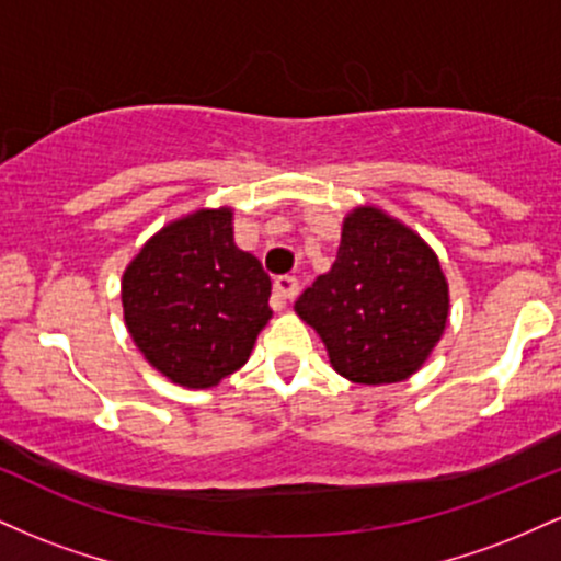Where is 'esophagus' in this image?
I'll list each match as a JSON object with an SVG mask.
<instances>
[{
  "label": "esophagus",
  "mask_w": 561,
  "mask_h": 561,
  "mask_svg": "<svg viewBox=\"0 0 561 561\" xmlns=\"http://www.w3.org/2000/svg\"><path fill=\"white\" fill-rule=\"evenodd\" d=\"M298 289H300V282L295 279V276H289V274L276 276V282H274V295H272L274 311H282V308L287 306V300H293L295 295H298Z\"/></svg>",
  "instance_id": "34e87169"
}]
</instances>
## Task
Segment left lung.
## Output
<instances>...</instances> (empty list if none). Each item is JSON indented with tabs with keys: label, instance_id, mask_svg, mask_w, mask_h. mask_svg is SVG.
I'll return each instance as SVG.
<instances>
[{
	"label": "left lung",
	"instance_id": "1",
	"mask_svg": "<svg viewBox=\"0 0 561 561\" xmlns=\"http://www.w3.org/2000/svg\"><path fill=\"white\" fill-rule=\"evenodd\" d=\"M340 375L398 382L430 356L448 319V285L435 253L396 218L358 208L345 218L332 268L295 300Z\"/></svg>",
	"mask_w": 561,
	"mask_h": 561
}]
</instances>
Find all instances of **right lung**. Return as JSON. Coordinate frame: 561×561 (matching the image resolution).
<instances>
[{
  "mask_svg": "<svg viewBox=\"0 0 561 561\" xmlns=\"http://www.w3.org/2000/svg\"><path fill=\"white\" fill-rule=\"evenodd\" d=\"M124 317L160 375L214 388L248 362L272 319V279L231 234V210H197L160 229L124 274Z\"/></svg>",
  "mask_w": 561,
  "mask_h": 561,
  "instance_id": "right-lung-1",
  "label": "right lung"
}]
</instances>
